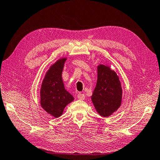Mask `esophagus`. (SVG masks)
<instances>
[{"label":"esophagus","mask_w":160,"mask_h":160,"mask_svg":"<svg viewBox=\"0 0 160 160\" xmlns=\"http://www.w3.org/2000/svg\"><path fill=\"white\" fill-rule=\"evenodd\" d=\"M77 98L79 99V100H83L85 99V95L83 94V93H78L77 95Z\"/></svg>","instance_id":"obj_1"}]
</instances>
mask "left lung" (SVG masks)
Listing matches in <instances>:
<instances>
[{
	"mask_svg": "<svg viewBox=\"0 0 160 160\" xmlns=\"http://www.w3.org/2000/svg\"><path fill=\"white\" fill-rule=\"evenodd\" d=\"M122 88L119 77L110 67L98 66V80L92 102L100 116L107 117L118 110L121 106Z\"/></svg>",
	"mask_w": 160,
	"mask_h": 160,
	"instance_id": "8db88e82",
	"label": "left lung"
}]
</instances>
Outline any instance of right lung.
Masks as SVG:
<instances>
[{
	"label": "right lung",
	"mask_w": 160,
	"mask_h": 160,
	"mask_svg": "<svg viewBox=\"0 0 160 160\" xmlns=\"http://www.w3.org/2000/svg\"><path fill=\"white\" fill-rule=\"evenodd\" d=\"M66 58H61L50 66L41 84V105L54 117H60L66 106L74 100V97L64 88L62 74Z\"/></svg>",
	"instance_id": "obj_1"
}]
</instances>
